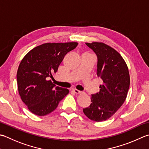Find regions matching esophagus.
I'll return each mask as SVG.
<instances>
[{"instance_id": "obj_1", "label": "esophagus", "mask_w": 149, "mask_h": 149, "mask_svg": "<svg viewBox=\"0 0 149 149\" xmlns=\"http://www.w3.org/2000/svg\"><path fill=\"white\" fill-rule=\"evenodd\" d=\"M72 91L74 92L75 94H81V91H80V90H78L77 89H75V88L72 89Z\"/></svg>"}]
</instances>
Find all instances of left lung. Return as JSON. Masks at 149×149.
I'll list each match as a JSON object with an SVG mask.
<instances>
[{
  "label": "left lung",
  "instance_id": "8db88e82",
  "mask_svg": "<svg viewBox=\"0 0 149 149\" xmlns=\"http://www.w3.org/2000/svg\"><path fill=\"white\" fill-rule=\"evenodd\" d=\"M97 57V77L103 81L100 92L91 95L90 107L83 109L87 118L95 121L109 119L127 98L130 86L129 68L121 54L101 42H86Z\"/></svg>",
  "mask_w": 149,
  "mask_h": 149
}]
</instances>
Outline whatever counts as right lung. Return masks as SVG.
<instances>
[{"instance_id": "1", "label": "right lung", "mask_w": 149, "mask_h": 149, "mask_svg": "<svg viewBox=\"0 0 149 149\" xmlns=\"http://www.w3.org/2000/svg\"><path fill=\"white\" fill-rule=\"evenodd\" d=\"M77 45V42L45 43L23 57L17 73L18 91L33 114L43 116L53 112L69 93L67 88L55 86L48 79L53 78L65 55Z\"/></svg>"}]
</instances>
